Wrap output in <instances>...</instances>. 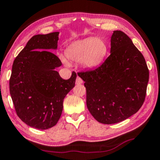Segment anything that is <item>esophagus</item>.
<instances>
[{
	"label": "esophagus",
	"instance_id": "1",
	"mask_svg": "<svg viewBox=\"0 0 160 160\" xmlns=\"http://www.w3.org/2000/svg\"><path fill=\"white\" fill-rule=\"evenodd\" d=\"M82 80L81 79V78L80 77H78L77 79H76V84L77 85H80V84H82Z\"/></svg>",
	"mask_w": 160,
	"mask_h": 160
}]
</instances>
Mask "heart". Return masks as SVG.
<instances>
[{
    "label": "heart",
    "instance_id": "1",
    "mask_svg": "<svg viewBox=\"0 0 160 160\" xmlns=\"http://www.w3.org/2000/svg\"><path fill=\"white\" fill-rule=\"evenodd\" d=\"M107 42L102 38H88L74 43L66 50L65 54L69 60L79 62L85 68H94L102 62L107 53ZM62 62L69 66V62L64 57Z\"/></svg>",
    "mask_w": 160,
    "mask_h": 160
}]
</instances>
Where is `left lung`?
<instances>
[{"label": "left lung", "instance_id": "8db88e82", "mask_svg": "<svg viewBox=\"0 0 160 160\" xmlns=\"http://www.w3.org/2000/svg\"><path fill=\"white\" fill-rule=\"evenodd\" d=\"M110 52L97 68L78 73L85 81L90 113L107 125L122 122L140 109L149 77L142 53L122 31H114Z\"/></svg>", "mask_w": 160, "mask_h": 160}]
</instances>
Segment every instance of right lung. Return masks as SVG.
Masks as SVG:
<instances>
[{"label":"right lung","mask_w":160,"mask_h":160,"mask_svg":"<svg viewBox=\"0 0 160 160\" xmlns=\"http://www.w3.org/2000/svg\"><path fill=\"white\" fill-rule=\"evenodd\" d=\"M58 32L34 35L13 61L10 94L18 117L30 127L46 130L57 125L63 101L73 88L77 75L64 80L55 70L62 62L57 49Z\"/></svg>","instance_id":"right-lung-1"}]
</instances>
